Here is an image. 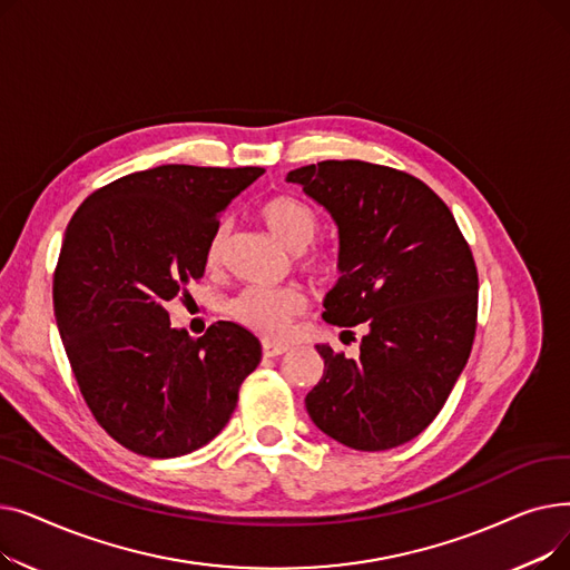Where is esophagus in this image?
<instances>
[{
  "mask_svg": "<svg viewBox=\"0 0 570 570\" xmlns=\"http://www.w3.org/2000/svg\"><path fill=\"white\" fill-rule=\"evenodd\" d=\"M288 346L286 344H277V342H263V355L265 357H277L282 353H286Z\"/></svg>",
  "mask_w": 570,
  "mask_h": 570,
  "instance_id": "1",
  "label": "esophagus"
}]
</instances>
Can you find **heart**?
I'll return each mask as SVG.
<instances>
[{"label":"heart","instance_id":"b5f03b06","mask_svg":"<svg viewBox=\"0 0 570 570\" xmlns=\"http://www.w3.org/2000/svg\"><path fill=\"white\" fill-rule=\"evenodd\" d=\"M258 217L265 228L273 233L279 243L291 252H303L312 245L318 230V219L314 209L297 200L293 196H275L261 205ZM224 249V230H217L209 237V245L205 252L207 267H215L222 258ZM314 273H325L331 263L323 256H312L305 263ZM305 309V297L297 288L282 286V288H265V286H249L239 291L228 303V314L263 337H284L288 333V323L295 314Z\"/></svg>","mask_w":570,"mask_h":570}]
</instances>
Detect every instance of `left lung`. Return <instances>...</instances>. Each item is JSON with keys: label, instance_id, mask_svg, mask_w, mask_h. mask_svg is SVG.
<instances>
[{"label": "left lung", "instance_id": "left-lung-1", "mask_svg": "<svg viewBox=\"0 0 570 570\" xmlns=\"http://www.w3.org/2000/svg\"><path fill=\"white\" fill-rule=\"evenodd\" d=\"M333 217L342 277L323 318L363 323L361 355L316 344L323 376L305 397L314 425L355 451L421 434L462 374L478 312V273L448 205L421 179L367 161H321L286 175Z\"/></svg>", "mask_w": 570, "mask_h": 570}]
</instances>
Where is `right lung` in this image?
<instances>
[{
	"instance_id": "add662e5",
	"label": "right lung",
	"mask_w": 570,
	"mask_h": 570,
	"mask_svg": "<svg viewBox=\"0 0 570 570\" xmlns=\"http://www.w3.org/2000/svg\"><path fill=\"white\" fill-rule=\"evenodd\" d=\"M265 170L166 164L87 196L67 226L52 307L80 393L129 451L177 458L213 441L261 363L247 327L194 340L166 305L205 273L219 215Z\"/></svg>"
}]
</instances>
